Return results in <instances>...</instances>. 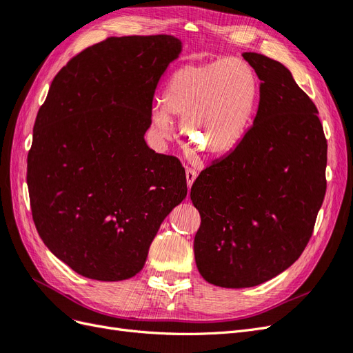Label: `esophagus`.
Segmentation results:
<instances>
[{
  "instance_id": "1",
  "label": "esophagus",
  "mask_w": 353,
  "mask_h": 353,
  "mask_svg": "<svg viewBox=\"0 0 353 353\" xmlns=\"http://www.w3.org/2000/svg\"><path fill=\"white\" fill-rule=\"evenodd\" d=\"M185 178H187V187L191 188V185H193V183H194L196 178H197V172H196L194 169L187 168V170H185Z\"/></svg>"
}]
</instances>
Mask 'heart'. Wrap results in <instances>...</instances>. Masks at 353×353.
Instances as JSON below:
<instances>
[{
    "mask_svg": "<svg viewBox=\"0 0 353 353\" xmlns=\"http://www.w3.org/2000/svg\"><path fill=\"white\" fill-rule=\"evenodd\" d=\"M259 95V79L248 61L223 59L179 68L169 81L165 101L156 104L152 125L159 138L172 135V117L190 148L221 156L239 144Z\"/></svg>",
    "mask_w": 353,
    "mask_h": 353,
    "instance_id": "obj_1",
    "label": "heart"
}]
</instances>
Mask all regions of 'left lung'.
Returning <instances> with one entry per match:
<instances>
[{"mask_svg":"<svg viewBox=\"0 0 353 353\" xmlns=\"http://www.w3.org/2000/svg\"><path fill=\"white\" fill-rule=\"evenodd\" d=\"M261 79L253 125L201 170L191 200L201 223L194 258L208 283L259 285L305 250L325 196L327 140L312 100L280 61L243 52Z\"/></svg>","mask_w":353,"mask_h":353,"instance_id":"obj_1","label":"left lung"}]
</instances>
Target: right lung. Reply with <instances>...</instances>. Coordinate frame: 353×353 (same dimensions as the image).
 <instances>
[{
	"mask_svg": "<svg viewBox=\"0 0 353 353\" xmlns=\"http://www.w3.org/2000/svg\"><path fill=\"white\" fill-rule=\"evenodd\" d=\"M183 42L112 37L52 79L28 154L32 218L44 244L91 280L143 270L160 223L187 196L185 170L144 135L160 78Z\"/></svg>",
	"mask_w": 353,
	"mask_h": 353,
	"instance_id": "obj_1",
	"label": "right lung"
}]
</instances>
